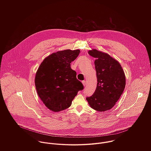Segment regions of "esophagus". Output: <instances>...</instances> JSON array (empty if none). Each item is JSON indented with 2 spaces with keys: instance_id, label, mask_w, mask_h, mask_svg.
Segmentation results:
<instances>
[{
  "instance_id": "obj_1",
  "label": "esophagus",
  "mask_w": 151,
  "mask_h": 151,
  "mask_svg": "<svg viewBox=\"0 0 151 151\" xmlns=\"http://www.w3.org/2000/svg\"><path fill=\"white\" fill-rule=\"evenodd\" d=\"M82 83H83V84L84 86H86V81L85 80L83 81H82Z\"/></svg>"
}]
</instances>
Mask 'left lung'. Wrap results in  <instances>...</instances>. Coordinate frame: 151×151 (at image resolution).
Wrapping results in <instances>:
<instances>
[{
  "mask_svg": "<svg viewBox=\"0 0 151 151\" xmlns=\"http://www.w3.org/2000/svg\"><path fill=\"white\" fill-rule=\"evenodd\" d=\"M88 53L96 58L97 86L92 95L86 97L91 108L105 111L113 108L123 93L126 77L120 64L106 53L96 49Z\"/></svg>",
  "mask_w": 151,
  "mask_h": 151,
  "instance_id": "8db88e82",
  "label": "left lung"
}]
</instances>
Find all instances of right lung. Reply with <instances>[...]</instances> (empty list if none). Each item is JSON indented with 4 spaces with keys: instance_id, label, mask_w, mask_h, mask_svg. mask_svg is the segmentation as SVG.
<instances>
[{
    "instance_id": "right-lung-1",
    "label": "right lung",
    "mask_w": 151,
    "mask_h": 151,
    "mask_svg": "<svg viewBox=\"0 0 151 151\" xmlns=\"http://www.w3.org/2000/svg\"><path fill=\"white\" fill-rule=\"evenodd\" d=\"M80 52L67 49L53 53L43 60L37 71L35 84L38 96L53 111L69 108L78 92L84 89L70 67Z\"/></svg>"
}]
</instances>
